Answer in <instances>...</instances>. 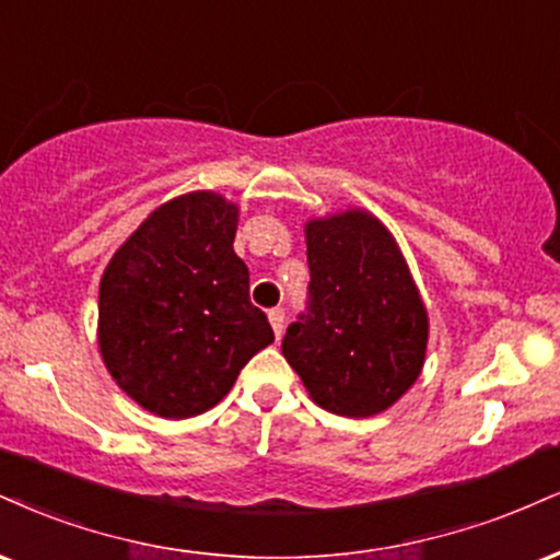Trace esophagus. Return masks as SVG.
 <instances>
[{
  "label": "esophagus",
  "mask_w": 560,
  "mask_h": 560,
  "mask_svg": "<svg viewBox=\"0 0 560 560\" xmlns=\"http://www.w3.org/2000/svg\"><path fill=\"white\" fill-rule=\"evenodd\" d=\"M284 318H287L284 307H273L271 313H268V320H271L276 339H281V334H284Z\"/></svg>",
  "instance_id": "esophagus-1"
}]
</instances>
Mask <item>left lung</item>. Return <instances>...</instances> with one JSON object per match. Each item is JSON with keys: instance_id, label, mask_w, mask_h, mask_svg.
I'll list each match as a JSON object with an SVG mask.
<instances>
[{"instance_id": "1", "label": "left lung", "mask_w": 560, "mask_h": 560, "mask_svg": "<svg viewBox=\"0 0 560 560\" xmlns=\"http://www.w3.org/2000/svg\"><path fill=\"white\" fill-rule=\"evenodd\" d=\"M307 305L281 352L334 415L388 409L420 375L428 313L386 226L349 211L307 229Z\"/></svg>"}]
</instances>
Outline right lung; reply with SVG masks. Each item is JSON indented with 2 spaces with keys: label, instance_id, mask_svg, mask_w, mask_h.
I'll return each mask as SVG.
<instances>
[{
  "label": "right lung",
  "instance_id": "1",
  "mask_svg": "<svg viewBox=\"0 0 560 560\" xmlns=\"http://www.w3.org/2000/svg\"><path fill=\"white\" fill-rule=\"evenodd\" d=\"M234 232L237 208L221 195H185L148 215L101 279V354L148 412H206L273 341Z\"/></svg>",
  "mask_w": 560,
  "mask_h": 560
}]
</instances>
